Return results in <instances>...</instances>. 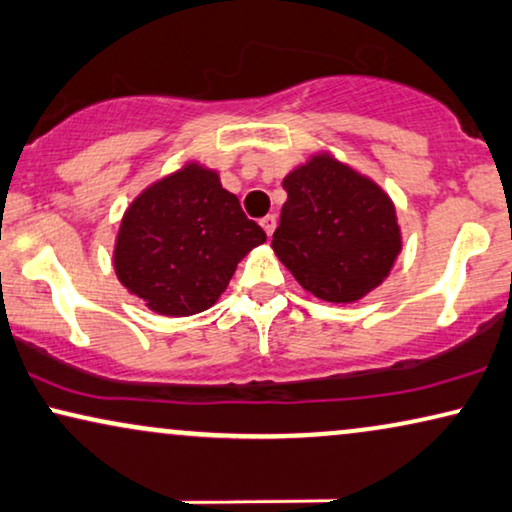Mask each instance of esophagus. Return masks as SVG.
Segmentation results:
<instances>
[{
    "label": "esophagus",
    "mask_w": 512,
    "mask_h": 512,
    "mask_svg": "<svg viewBox=\"0 0 512 512\" xmlns=\"http://www.w3.org/2000/svg\"><path fill=\"white\" fill-rule=\"evenodd\" d=\"M261 228L265 230V235H272V232H275V228H277V218L272 216V214H268L265 218H261Z\"/></svg>",
    "instance_id": "1"
}]
</instances>
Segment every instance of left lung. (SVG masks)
<instances>
[{
    "label": "left lung",
    "mask_w": 512,
    "mask_h": 512,
    "mask_svg": "<svg viewBox=\"0 0 512 512\" xmlns=\"http://www.w3.org/2000/svg\"><path fill=\"white\" fill-rule=\"evenodd\" d=\"M282 185L287 202L272 251L305 291L355 303L386 282L402 251V228L374 178L317 150Z\"/></svg>",
    "instance_id": "8db88e82"
}]
</instances>
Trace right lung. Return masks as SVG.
Instances as JSON below:
<instances>
[{
    "label": "right lung",
    "instance_id": "right-lung-1",
    "mask_svg": "<svg viewBox=\"0 0 512 512\" xmlns=\"http://www.w3.org/2000/svg\"><path fill=\"white\" fill-rule=\"evenodd\" d=\"M263 242L261 225L244 216L218 171L188 159L131 199L112 265L122 287L152 313L190 317L221 298L237 263Z\"/></svg>",
    "mask_w": 512,
    "mask_h": 512
}]
</instances>
